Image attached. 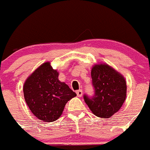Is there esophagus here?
Wrapping results in <instances>:
<instances>
[{
	"label": "esophagus",
	"instance_id": "obj_1",
	"mask_svg": "<svg viewBox=\"0 0 150 150\" xmlns=\"http://www.w3.org/2000/svg\"><path fill=\"white\" fill-rule=\"evenodd\" d=\"M76 93H77V96L78 97H81L82 95H83V91L81 89H79V90H77L76 91Z\"/></svg>",
	"mask_w": 150,
	"mask_h": 150
}]
</instances>
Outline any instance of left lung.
<instances>
[{"instance_id": "1", "label": "left lung", "mask_w": 150, "mask_h": 150, "mask_svg": "<svg viewBox=\"0 0 150 150\" xmlns=\"http://www.w3.org/2000/svg\"><path fill=\"white\" fill-rule=\"evenodd\" d=\"M95 96H83L92 112L99 117L109 118L121 108L127 97L124 77L107 64H95L91 70Z\"/></svg>"}]
</instances>
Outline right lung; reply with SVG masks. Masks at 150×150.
I'll return each mask as SVG.
<instances>
[{
  "mask_svg": "<svg viewBox=\"0 0 150 150\" xmlns=\"http://www.w3.org/2000/svg\"><path fill=\"white\" fill-rule=\"evenodd\" d=\"M50 62H45L31 74L23 84V96L29 110L36 117L52 122L61 117L67 102L77 96L64 82Z\"/></svg>",
  "mask_w": 150,
  "mask_h": 150,
  "instance_id": "obj_1",
  "label": "right lung"
}]
</instances>
